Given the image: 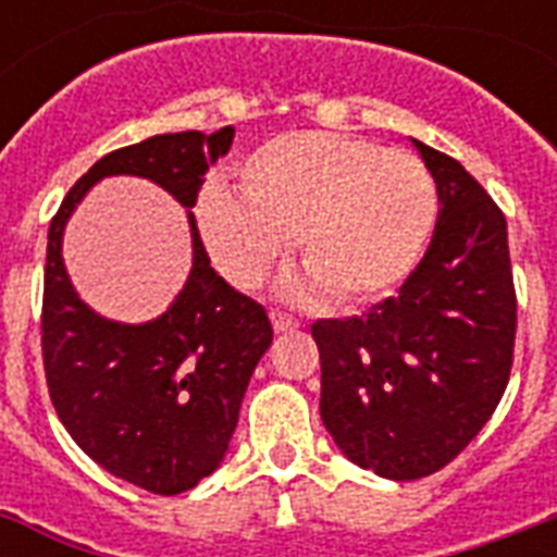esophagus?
<instances>
[{"label": "esophagus", "mask_w": 557, "mask_h": 557, "mask_svg": "<svg viewBox=\"0 0 557 557\" xmlns=\"http://www.w3.org/2000/svg\"><path fill=\"white\" fill-rule=\"evenodd\" d=\"M271 326H274V332H292L297 330V321L283 312H271Z\"/></svg>", "instance_id": "esophagus-1"}]
</instances>
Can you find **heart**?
Masks as SVG:
<instances>
[{"label": "heart", "mask_w": 557, "mask_h": 557, "mask_svg": "<svg viewBox=\"0 0 557 557\" xmlns=\"http://www.w3.org/2000/svg\"><path fill=\"white\" fill-rule=\"evenodd\" d=\"M239 193L208 185L196 225L210 260L234 286L253 288L295 236L304 274L292 300L323 297L364 306L389 295L422 257L436 216L431 173L405 150L335 133H288L245 156Z\"/></svg>", "instance_id": "obj_1"}]
</instances>
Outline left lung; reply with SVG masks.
I'll list each match as a JSON object with an SVG mask.
<instances>
[{
    "label": "left lung",
    "mask_w": 557,
    "mask_h": 557,
    "mask_svg": "<svg viewBox=\"0 0 557 557\" xmlns=\"http://www.w3.org/2000/svg\"><path fill=\"white\" fill-rule=\"evenodd\" d=\"M410 141L440 196L422 262L361 318L312 323L326 431L349 462L398 483L445 468L483 431L518 323L506 216L459 161Z\"/></svg>",
    "instance_id": "8db88e82"
}]
</instances>
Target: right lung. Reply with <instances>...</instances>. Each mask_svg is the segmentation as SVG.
<instances>
[{"instance_id": "1", "label": "right lung", "mask_w": 557, "mask_h": 557, "mask_svg": "<svg viewBox=\"0 0 557 557\" xmlns=\"http://www.w3.org/2000/svg\"><path fill=\"white\" fill-rule=\"evenodd\" d=\"M231 141L234 126L213 135L187 129L109 152L69 190L48 227L42 361L57 416L103 471L164 497L190 492L225 459L253 367L274 335L265 309L213 271L190 213L208 164ZM109 175L147 177L188 208L191 274L152 322L103 319L64 271V225Z\"/></svg>"}]
</instances>
